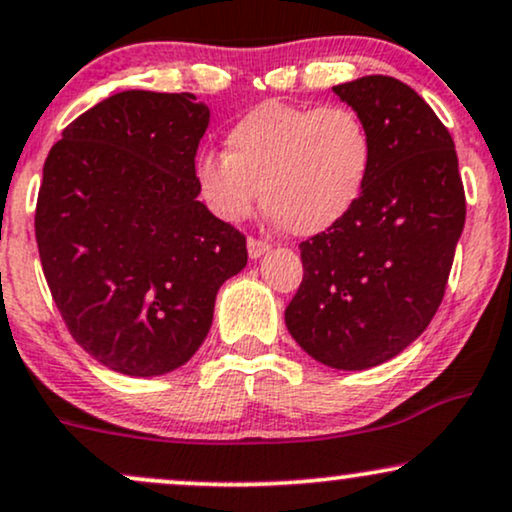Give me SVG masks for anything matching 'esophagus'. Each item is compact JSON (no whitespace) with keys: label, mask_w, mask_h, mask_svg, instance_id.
I'll return each instance as SVG.
<instances>
[{"label":"esophagus","mask_w":512,"mask_h":512,"mask_svg":"<svg viewBox=\"0 0 512 512\" xmlns=\"http://www.w3.org/2000/svg\"><path fill=\"white\" fill-rule=\"evenodd\" d=\"M272 245L267 243V240H260V238H250L248 240V255L252 257V260H257V257H262L264 252H267Z\"/></svg>","instance_id":"34e87169"}]
</instances>
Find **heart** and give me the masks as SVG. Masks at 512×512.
<instances>
[{"mask_svg": "<svg viewBox=\"0 0 512 512\" xmlns=\"http://www.w3.org/2000/svg\"><path fill=\"white\" fill-rule=\"evenodd\" d=\"M226 155H202L195 183L221 221L240 224L262 202L293 236L334 229L360 202L372 169L367 123L343 104L264 102L226 133Z\"/></svg>", "mask_w": 512, "mask_h": 512, "instance_id": "heart-1", "label": "heart"}]
</instances>
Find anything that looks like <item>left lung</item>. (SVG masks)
Listing matches in <instances>:
<instances>
[{"instance_id":"left-lung-1","label":"left lung","mask_w":512,"mask_h":512,"mask_svg":"<svg viewBox=\"0 0 512 512\" xmlns=\"http://www.w3.org/2000/svg\"><path fill=\"white\" fill-rule=\"evenodd\" d=\"M372 135L360 202L300 243L303 283L286 307L298 346L326 367H377L439 310L465 226V190L448 128L410 85L365 76L336 85Z\"/></svg>"}]
</instances>
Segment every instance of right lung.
I'll use <instances>...</instances> for the list:
<instances>
[{
  "mask_svg": "<svg viewBox=\"0 0 512 512\" xmlns=\"http://www.w3.org/2000/svg\"><path fill=\"white\" fill-rule=\"evenodd\" d=\"M207 126L190 92L123 90L69 123L42 169L47 286L78 346L119 374L186 365L221 283L248 264L243 233L197 200Z\"/></svg>",
  "mask_w": 512,
  "mask_h": 512,
  "instance_id": "obj_1",
  "label": "right lung"
}]
</instances>
